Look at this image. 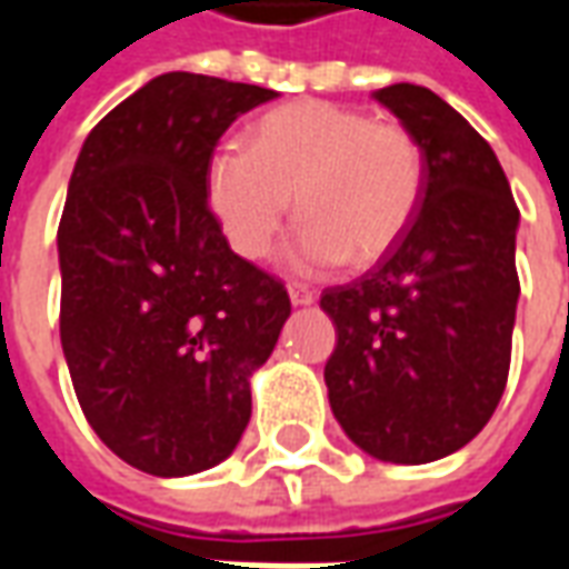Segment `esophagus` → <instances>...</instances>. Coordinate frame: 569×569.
<instances>
[{
  "label": "esophagus",
  "mask_w": 569,
  "mask_h": 569,
  "mask_svg": "<svg viewBox=\"0 0 569 569\" xmlns=\"http://www.w3.org/2000/svg\"><path fill=\"white\" fill-rule=\"evenodd\" d=\"M289 301H292L296 308H308V305H313V301H317V296L310 292L308 286L292 283V286H289Z\"/></svg>",
  "instance_id": "obj_1"
}]
</instances>
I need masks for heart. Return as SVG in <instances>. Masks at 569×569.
Instances as JSON below:
<instances>
[{
  "mask_svg": "<svg viewBox=\"0 0 569 569\" xmlns=\"http://www.w3.org/2000/svg\"><path fill=\"white\" fill-rule=\"evenodd\" d=\"M423 151L402 124L305 100L252 128L249 151L219 149L207 163V198L224 240L264 259L292 210L305 216L283 252L292 273L381 259L415 219Z\"/></svg>",
  "mask_w": 569,
  "mask_h": 569,
  "instance_id": "heart-1",
  "label": "heart"
}]
</instances>
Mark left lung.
Instances as JSON below:
<instances>
[{"mask_svg":"<svg viewBox=\"0 0 569 569\" xmlns=\"http://www.w3.org/2000/svg\"><path fill=\"white\" fill-rule=\"evenodd\" d=\"M423 151L415 219L381 261L320 308L338 335L326 362L335 420L383 463H432L476 439L512 357L518 207L497 154L420 84L375 91Z\"/></svg>","mask_w":569,"mask_h":569,"instance_id":"left-lung-1","label":"left lung"}]
</instances>
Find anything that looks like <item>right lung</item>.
<instances>
[{"instance_id":"right-lung-1","label":"right lung","mask_w":569,"mask_h":569,"mask_svg":"<svg viewBox=\"0 0 569 569\" xmlns=\"http://www.w3.org/2000/svg\"><path fill=\"white\" fill-rule=\"evenodd\" d=\"M277 91L163 72L88 133L57 231L60 345L93 432L124 463L182 478L231 457L249 381L289 296L228 247L207 163Z\"/></svg>"}]
</instances>
